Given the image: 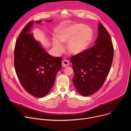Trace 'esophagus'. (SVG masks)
Here are the masks:
<instances>
[{
    "mask_svg": "<svg viewBox=\"0 0 131 131\" xmlns=\"http://www.w3.org/2000/svg\"><path fill=\"white\" fill-rule=\"evenodd\" d=\"M62 64L63 67H67L69 65V61L68 60H63L62 62Z\"/></svg>",
    "mask_w": 131,
    "mask_h": 131,
    "instance_id": "esophagus-1",
    "label": "esophagus"
}]
</instances>
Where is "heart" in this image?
Segmentation results:
<instances>
[{
  "label": "heart",
  "mask_w": 131,
  "mask_h": 131,
  "mask_svg": "<svg viewBox=\"0 0 131 131\" xmlns=\"http://www.w3.org/2000/svg\"><path fill=\"white\" fill-rule=\"evenodd\" d=\"M93 31L90 27L83 24H75L63 29L58 35V39L54 38L53 45L58 53L64 51V48L60 42H68V49L72 54H79L85 50L90 43Z\"/></svg>",
  "instance_id": "obj_1"
}]
</instances>
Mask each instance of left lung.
<instances>
[{
	"mask_svg": "<svg viewBox=\"0 0 131 131\" xmlns=\"http://www.w3.org/2000/svg\"><path fill=\"white\" fill-rule=\"evenodd\" d=\"M95 44L70 58L74 72L73 83L79 94L88 96L101 88L112 66L114 48L108 31L98 24Z\"/></svg>",
	"mask_w": 131,
	"mask_h": 131,
	"instance_id": "left-lung-1",
	"label": "left lung"
}]
</instances>
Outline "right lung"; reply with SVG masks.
I'll return each mask as SVG.
<instances>
[{
  "instance_id": "obj_1",
  "label": "right lung",
  "mask_w": 131,
  "mask_h": 131,
  "mask_svg": "<svg viewBox=\"0 0 131 131\" xmlns=\"http://www.w3.org/2000/svg\"><path fill=\"white\" fill-rule=\"evenodd\" d=\"M33 23H27L16 40L14 66L23 87L30 95L41 98L49 93L54 83L57 73L62 67V58L49 54L34 39L30 33Z\"/></svg>"
}]
</instances>
